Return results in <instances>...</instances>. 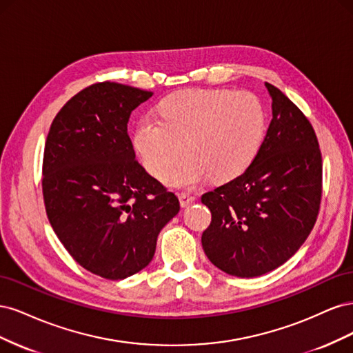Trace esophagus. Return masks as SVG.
I'll return each instance as SVG.
<instances>
[{"label":"esophagus","instance_id":"1","mask_svg":"<svg viewBox=\"0 0 353 353\" xmlns=\"http://www.w3.org/2000/svg\"><path fill=\"white\" fill-rule=\"evenodd\" d=\"M179 203H181V206L183 208H187V206H190V205H193L194 203V196H190V194H185V193H181L179 196Z\"/></svg>","mask_w":353,"mask_h":353}]
</instances>
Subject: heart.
Here are the masks:
<instances>
[{"instance_id":"1","label":"heart","mask_w":353,"mask_h":353,"mask_svg":"<svg viewBox=\"0 0 353 353\" xmlns=\"http://www.w3.org/2000/svg\"><path fill=\"white\" fill-rule=\"evenodd\" d=\"M157 110L160 121L147 116L137 122L132 145L156 178H163L183 151L186 159L165 178L176 188L239 178L258 157L268 128L265 105L248 91H178Z\"/></svg>"}]
</instances>
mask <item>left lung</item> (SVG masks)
<instances>
[{
    "label": "left lung",
    "mask_w": 353,
    "mask_h": 353,
    "mask_svg": "<svg viewBox=\"0 0 353 353\" xmlns=\"http://www.w3.org/2000/svg\"><path fill=\"white\" fill-rule=\"evenodd\" d=\"M272 119L258 157L239 178L201 196L212 222L201 236L209 261L240 279L287 262L312 231L321 201L323 160L312 125L265 82Z\"/></svg>",
    "instance_id": "1"
}]
</instances>
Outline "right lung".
Returning <instances> with one entry per match:
<instances>
[{"instance_id":"obj_1","label":"right lung","mask_w":353,"mask_h":353,"mask_svg":"<svg viewBox=\"0 0 353 353\" xmlns=\"http://www.w3.org/2000/svg\"><path fill=\"white\" fill-rule=\"evenodd\" d=\"M153 95L116 82L91 85L54 117L42 194L59 240L85 270L123 280L152 262L178 197L135 160L128 121Z\"/></svg>"}]
</instances>
